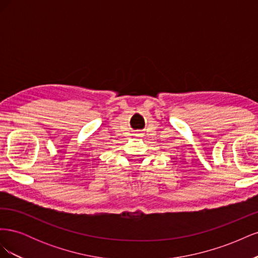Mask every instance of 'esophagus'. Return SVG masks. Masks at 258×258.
<instances>
[{"instance_id":"34e87169","label":"esophagus","mask_w":258,"mask_h":258,"mask_svg":"<svg viewBox=\"0 0 258 258\" xmlns=\"http://www.w3.org/2000/svg\"><path fill=\"white\" fill-rule=\"evenodd\" d=\"M135 136H136V137H142V134H140V132H138V134H136Z\"/></svg>"}]
</instances>
